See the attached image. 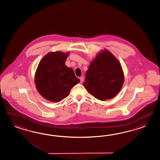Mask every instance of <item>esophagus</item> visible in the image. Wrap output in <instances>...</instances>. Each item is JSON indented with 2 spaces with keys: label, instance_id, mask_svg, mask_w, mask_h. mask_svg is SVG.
<instances>
[{
  "label": "esophagus",
  "instance_id": "esophagus-1",
  "mask_svg": "<svg viewBox=\"0 0 160 160\" xmlns=\"http://www.w3.org/2000/svg\"><path fill=\"white\" fill-rule=\"evenodd\" d=\"M80 81H81V83H82V82H83V77H81V78H80Z\"/></svg>",
  "mask_w": 160,
  "mask_h": 160
}]
</instances>
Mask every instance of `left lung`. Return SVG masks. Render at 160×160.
<instances>
[{
    "label": "left lung",
    "mask_w": 160,
    "mask_h": 160,
    "mask_svg": "<svg viewBox=\"0 0 160 160\" xmlns=\"http://www.w3.org/2000/svg\"><path fill=\"white\" fill-rule=\"evenodd\" d=\"M123 82L121 65L112 54L105 49L90 62L83 85L90 94L104 101L118 94Z\"/></svg>",
    "instance_id": "8db88e82"
}]
</instances>
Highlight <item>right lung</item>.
Instances as JSON below:
<instances>
[{
    "label": "right lung",
    "instance_id": "1",
    "mask_svg": "<svg viewBox=\"0 0 160 160\" xmlns=\"http://www.w3.org/2000/svg\"><path fill=\"white\" fill-rule=\"evenodd\" d=\"M68 55V52H50L38 66L35 77L37 90L50 102H59L66 98L71 88L80 82L72 69L65 64Z\"/></svg>",
    "mask_w": 160,
    "mask_h": 160
}]
</instances>
